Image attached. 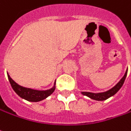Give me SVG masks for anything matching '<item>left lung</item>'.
I'll return each mask as SVG.
<instances>
[{
  "label": "left lung",
  "mask_w": 131,
  "mask_h": 131,
  "mask_svg": "<svg viewBox=\"0 0 131 131\" xmlns=\"http://www.w3.org/2000/svg\"><path fill=\"white\" fill-rule=\"evenodd\" d=\"M127 73H128V70L125 72V75L121 79V80L117 83V84L113 87V89H110L109 91L106 92H103V93H97V94H95V93H91V92H81L82 94H84L85 96H87L89 97H90L92 100H95L98 101H103L108 99L109 97L113 96L115 94H116L117 92L119 91V89L122 87L123 84L125 81V78H126V76H127Z\"/></svg>",
  "instance_id": "8db88e82"
}]
</instances>
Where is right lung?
<instances>
[{"instance_id":"1","label":"right lung","mask_w":131,"mask_h":131,"mask_svg":"<svg viewBox=\"0 0 131 131\" xmlns=\"http://www.w3.org/2000/svg\"><path fill=\"white\" fill-rule=\"evenodd\" d=\"M8 78L11 87L18 96L26 100L30 101V102H39V101L42 100L44 99L47 98L48 96H50L55 89L54 87L47 91H38V90H34L31 89L25 88V87H22L18 85L14 81L12 80L8 74Z\"/></svg>"}]
</instances>
